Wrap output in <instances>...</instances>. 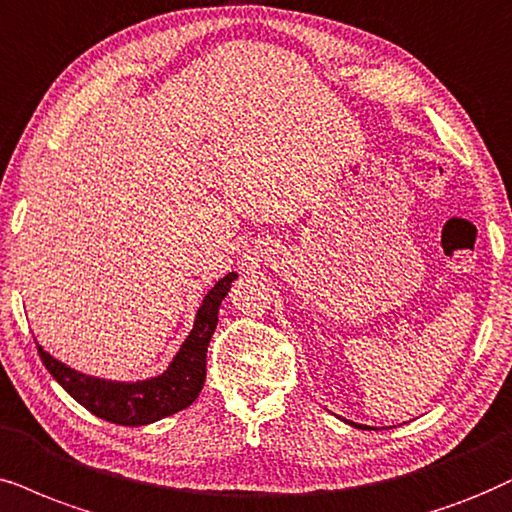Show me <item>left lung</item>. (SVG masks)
I'll return each instance as SVG.
<instances>
[{
    "mask_svg": "<svg viewBox=\"0 0 512 512\" xmlns=\"http://www.w3.org/2000/svg\"><path fill=\"white\" fill-rule=\"evenodd\" d=\"M345 423H349V425H354V428H359V430H371V428H368V425H359V423H352V420H345Z\"/></svg>",
    "mask_w": 512,
    "mask_h": 512,
    "instance_id": "1",
    "label": "left lung"
}]
</instances>
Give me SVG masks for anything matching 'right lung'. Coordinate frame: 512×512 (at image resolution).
<instances>
[{
    "mask_svg": "<svg viewBox=\"0 0 512 512\" xmlns=\"http://www.w3.org/2000/svg\"><path fill=\"white\" fill-rule=\"evenodd\" d=\"M238 278L236 271H229L219 278L200 302L191 333L181 342L177 354L163 373L141 380H108L75 371L63 361L37 345L42 364L47 366L51 378L73 397L77 404L92 411L96 418L115 425L139 428L163 420L172 413L184 411L198 399L205 385V364H208V345L217 328V314L222 300L229 295L231 283Z\"/></svg>",
    "mask_w": 512,
    "mask_h": 512,
    "instance_id": "obj_1",
    "label": "right lung"
}]
</instances>
